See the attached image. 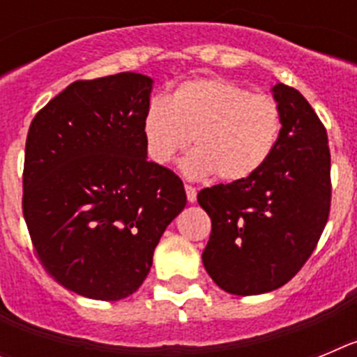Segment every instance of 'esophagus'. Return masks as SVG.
<instances>
[{
  "label": "esophagus",
  "mask_w": 357,
  "mask_h": 357,
  "mask_svg": "<svg viewBox=\"0 0 357 357\" xmlns=\"http://www.w3.org/2000/svg\"><path fill=\"white\" fill-rule=\"evenodd\" d=\"M185 195H188V202H197V188H193V185L185 184Z\"/></svg>",
  "instance_id": "34e87169"
}]
</instances>
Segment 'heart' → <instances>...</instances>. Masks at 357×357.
I'll return each instance as SVG.
<instances>
[{"instance_id": "1", "label": "heart", "mask_w": 357, "mask_h": 357, "mask_svg": "<svg viewBox=\"0 0 357 357\" xmlns=\"http://www.w3.org/2000/svg\"><path fill=\"white\" fill-rule=\"evenodd\" d=\"M284 118L272 94L250 93L225 78H198L176 85L166 102L151 100L143 137L151 162L166 166L191 143L182 162L191 178L218 175L238 184L261 172L275 153Z\"/></svg>"}]
</instances>
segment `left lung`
I'll return each mask as SVG.
<instances>
[{
	"mask_svg": "<svg viewBox=\"0 0 357 357\" xmlns=\"http://www.w3.org/2000/svg\"><path fill=\"white\" fill-rule=\"evenodd\" d=\"M273 98L284 128L272 160L248 181L198 193L213 227L204 266L220 288L239 296L273 291L301 272L331 211L324 123L289 85L277 84Z\"/></svg>",
	"mask_w": 357,
	"mask_h": 357,
	"instance_id": "left-lung-1",
	"label": "left lung"
}]
</instances>
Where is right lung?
Wrapping results in <instances>:
<instances>
[{
	"instance_id": "right-lung-1",
	"label": "right lung",
	"mask_w": 357,
	"mask_h": 357,
	"mask_svg": "<svg viewBox=\"0 0 357 357\" xmlns=\"http://www.w3.org/2000/svg\"><path fill=\"white\" fill-rule=\"evenodd\" d=\"M150 91L139 73L77 80L28 130L23 216L31 243L46 272L87 298L137 291L160 236L185 207L178 175L146 160Z\"/></svg>"
}]
</instances>
